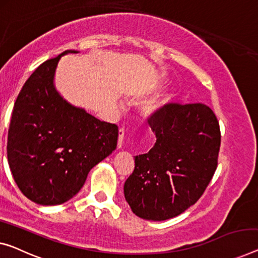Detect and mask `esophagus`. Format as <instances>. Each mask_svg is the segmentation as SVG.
Segmentation results:
<instances>
[{"label":"esophagus","instance_id":"1","mask_svg":"<svg viewBox=\"0 0 258 258\" xmlns=\"http://www.w3.org/2000/svg\"><path fill=\"white\" fill-rule=\"evenodd\" d=\"M124 136H125V128L120 127L119 128V137H118V148L122 147V144H124Z\"/></svg>","mask_w":258,"mask_h":258}]
</instances>
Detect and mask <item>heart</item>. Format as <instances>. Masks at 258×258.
<instances>
[{"label": "heart", "instance_id": "obj_1", "mask_svg": "<svg viewBox=\"0 0 258 258\" xmlns=\"http://www.w3.org/2000/svg\"><path fill=\"white\" fill-rule=\"evenodd\" d=\"M169 101V97H164V98H162L161 99V101L157 103V104L155 105V107H159V106H161V105H163V104H166V103ZM154 107V106H153Z\"/></svg>", "mask_w": 258, "mask_h": 258}]
</instances>
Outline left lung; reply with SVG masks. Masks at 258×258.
I'll return each mask as SVG.
<instances>
[{
	"instance_id": "left-lung-1",
	"label": "left lung",
	"mask_w": 258,
	"mask_h": 258,
	"mask_svg": "<svg viewBox=\"0 0 258 258\" xmlns=\"http://www.w3.org/2000/svg\"><path fill=\"white\" fill-rule=\"evenodd\" d=\"M156 142L136 156L124 185L133 213L146 220L174 218L197 203L218 167L221 133L209 106L167 103L148 117Z\"/></svg>"
}]
</instances>
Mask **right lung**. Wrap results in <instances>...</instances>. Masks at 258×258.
Instances as JSON below:
<instances>
[{
  "instance_id": "add662e5",
  "label": "right lung",
  "mask_w": 258,
  "mask_h": 258,
  "mask_svg": "<svg viewBox=\"0 0 258 258\" xmlns=\"http://www.w3.org/2000/svg\"><path fill=\"white\" fill-rule=\"evenodd\" d=\"M41 63L23 86L8 131V162L22 194L40 205L74 197L90 169L117 147L118 126L74 107L55 90L60 57Z\"/></svg>"
}]
</instances>
